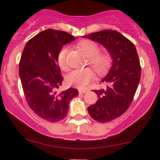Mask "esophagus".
<instances>
[{
  "label": "esophagus",
  "mask_w": 160,
  "mask_h": 160,
  "mask_svg": "<svg viewBox=\"0 0 160 160\" xmlns=\"http://www.w3.org/2000/svg\"><path fill=\"white\" fill-rule=\"evenodd\" d=\"M87 91H88V89H79V90H78V92H79L80 94H83V93H86Z\"/></svg>",
  "instance_id": "1"
}]
</instances>
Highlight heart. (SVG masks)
<instances>
[{
	"mask_svg": "<svg viewBox=\"0 0 160 160\" xmlns=\"http://www.w3.org/2000/svg\"><path fill=\"white\" fill-rule=\"evenodd\" d=\"M78 49L82 50L88 57L89 65L98 74L103 73L108 70L112 64V56L108 52H100L98 43L90 40L80 41L77 44ZM68 48L63 47L58 54V62L62 69L66 68V56ZM95 77L92 70L89 68L76 69L71 71L67 77V82L70 85L78 88H84Z\"/></svg>",
	"mask_w": 160,
	"mask_h": 160,
	"instance_id": "obj_1",
	"label": "heart"
}]
</instances>
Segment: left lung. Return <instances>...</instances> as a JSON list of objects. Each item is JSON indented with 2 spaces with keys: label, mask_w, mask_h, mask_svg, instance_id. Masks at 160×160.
I'll use <instances>...</instances> for the list:
<instances>
[{
  "label": "left lung",
  "mask_w": 160,
  "mask_h": 160,
  "mask_svg": "<svg viewBox=\"0 0 160 160\" xmlns=\"http://www.w3.org/2000/svg\"><path fill=\"white\" fill-rule=\"evenodd\" d=\"M84 38L101 43L112 56L110 71L100 83L106 86L94 90L98 99L87 108L95 121L109 122L121 117L133 100L141 73L138 55L134 43L116 30H101Z\"/></svg>",
  "instance_id": "left-lung-1"
}]
</instances>
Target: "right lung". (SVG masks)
<instances>
[{
    "mask_svg": "<svg viewBox=\"0 0 160 160\" xmlns=\"http://www.w3.org/2000/svg\"><path fill=\"white\" fill-rule=\"evenodd\" d=\"M74 40L65 31L48 29L26 43L19 64L24 95L28 106L46 121L57 122L67 116L69 102L78 95L69 88L58 93L63 77L58 62L62 46Z\"/></svg>",
    "mask_w": 160,
    "mask_h": 160,
    "instance_id": "right-lung-1",
    "label": "right lung"
}]
</instances>
